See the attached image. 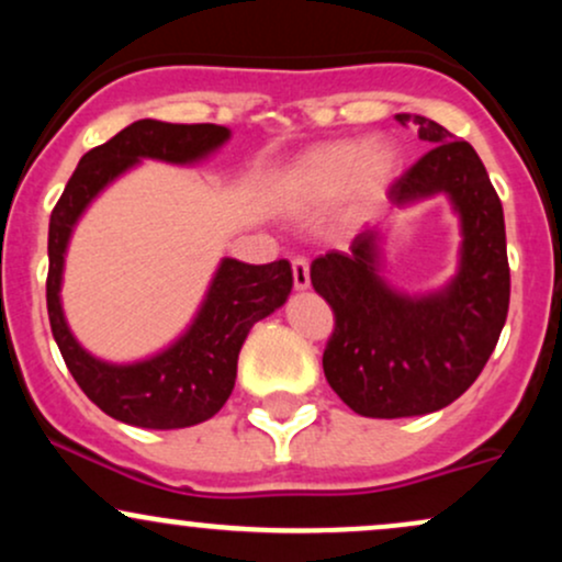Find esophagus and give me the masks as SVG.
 <instances>
[{"mask_svg":"<svg viewBox=\"0 0 562 562\" xmlns=\"http://www.w3.org/2000/svg\"><path fill=\"white\" fill-rule=\"evenodd\" d=\"M293 285H295V290H306L308 285H312L306 259H293Z\"/></svg>","mask_w":562,"mask_h":562,"instance_id":"34e87169","label":"esophagus"}]
</instances>
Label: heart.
Returning a JSON list of instances; mask_svg holds the SVG:
<instances>
[{
    "instance_id": "1",
    "label": "heart",
    "mask_w": 562,
    "mask_h": 562,
    "mask_svg": "<svg viewBox=\"0 0 562 562\" xmlns=\"http://www.w3.org/2000/svg\"><path fill=\"white\" fill-rule=\"evenodd\" d=\"M396 169L398 156L385 142H322L290 160L277 179V198L299 216L319 214L340 200V214L357 224L389 200Z\"/></svg>"
}]
</instances>
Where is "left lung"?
<instances>
[{
    "label": "left lung",
    "instance_id": "obj_1",
    "mask_svg": "<svg viewBox=\"0 0 562 562\" xmlns=\"http://www.w3.org/2000/svg\"><path fill=\"white\" fill-rule=\"evenodd\" d=\"M430 150L391 187L396 209L436 195L460 218V259L447 285L404 293L383 274V229L348 254L312 261V285L335 314L322 367L330 389L362 417H417L460 398L492 357L507 319L505 214L479 153L425 115L398 113Z\"/></svg>",
    "mask_w": 562,
    "mask_h": 562
}]
</instances>
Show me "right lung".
Instances as JSON below:
<instances>
[{
  "instance_id": "right-lung-1",
  "label": "right lung",
  "mask_w": 562,
  "mask_h": 562,
  "mask_svg": "<svg viewBox=\"0 0 562 562\" xmlns=\"http://www.w3.org/2000/svg\"><path fill=\"white\" fill-rule=\"evenodd\" d=\"M229 137V128L216 124L134 121L79 160L49 216L47 312L55 344L81 391L126 425L173 430L214 417L235 389L237 357L250 327L288 301L293 272L285 259L261 267L222 259L187 330L153 357L119 364L89 353L68 327L60 288L70 235L92 200L142 160L192 166Z\"/></svg>"
}]
</instances>
